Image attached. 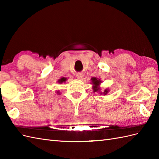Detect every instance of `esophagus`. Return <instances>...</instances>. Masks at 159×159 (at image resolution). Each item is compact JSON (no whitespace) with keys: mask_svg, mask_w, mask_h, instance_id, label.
<instances>
[{"mask_svg":"<svg viewBox=\"0 0 159 159\" xmlns=\"http://www.w3.org/2000/svg\"><path fill=\"white\" fill-rule=\"evenodd\" d=\"M76 78L78 79H83V74L81 73H79L76 74Z\"/></svg>","mask_w":159,"mask_h":159,"instance_id":"1","label":"esophagus"}]
</instances>
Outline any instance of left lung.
<instances>
[{
	"label": "left lung",
	"mask_w": 159,
	"mask_h": 159,
	"mask_svg": "<svg viewBox=\"0 0 159 159\" xmlns=\"http://www.w3.org/2000/svg\"><path fill=\"white\" fill-rule=\"evenodd\" d=\"M91 80H92V83H91L93 84L92 89L93 90V92H99L100 95H102V94H103V95H107L108 92H109V89H105L104 90V92H101L100 85L102 83V80L96 77H93L91 79Z\"/></svg>",
	"instance_id": "obj_1"
}]
</instances>
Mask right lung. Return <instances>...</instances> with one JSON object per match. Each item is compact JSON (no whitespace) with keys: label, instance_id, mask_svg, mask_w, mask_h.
Masks as SVG:
<instances>
[{"label":"right lung","instance_id":"1","mask_svg":"<svg viewBox=\"0 0 159 159\" xmlns=\"http://www.w3.org/2000/svg\"><path fill=\"white\" fill-rule=\"evenodd\" d=\"M66 80H67L66 78L63 77V78H61L60 79H59L58 81H57V82H58V83H60V84H61V83H65V82L66 81ZM57 93H59V91H57Z\"/></svg>","mask_w":159,"mask_h":159}]
</instances>
